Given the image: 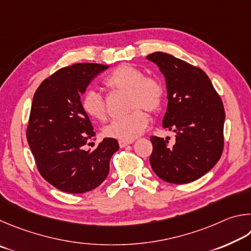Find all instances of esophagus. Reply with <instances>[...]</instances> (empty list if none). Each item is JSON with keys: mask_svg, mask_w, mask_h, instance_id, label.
I'll return each instance as SVG.
<instances>
[{"mask_svg": "<svg viewBox=\"0 0 251 251\" xmlns=\"http://www.w3.org/2000/svg\"><path fill=\"white\" fill-rule=\"evenodd\" d=\"M133 141H122V140H119V146L120 148H125L128 146V144H131Z\"/></svg>", "mask_w": 251, "mask_h": 251, "instance_id": "34e87169", "label": "esophagus"}]
</instances>
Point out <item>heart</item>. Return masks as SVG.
Wrapping results in <instances>:
<instances>
[{"mask_svg":"<svg viewBox=\"0 0 251 251\" xmlns=\"http://www.w3.org/2000/svg\"><path fill=\"white\" fill-rule=\"evenodd\" d=\"M104 87L112 92L128 95L126 103L131 111L125 118L118 119L102 129L107 138L132 141L148 126V113H156L164 100V87L159 78L144 76L142 70L132 65L119 66L104 79ZM81 107L86 114L98 121L108 117L107 101L95 90H87L82 96Z\"/></svg>","mask_w":251,"mask_h":251,"instance_id":"obj_1","label":"heart"}]
</instances>
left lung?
I'll use <instances>...</instances> for the list:
<instances>
[{"label":"left lung","instance_id":"1","mask_svg":"<svg viewBox=\"0 0 251 251\" xmlns=\"http://www.w3.org/2000/svg\"><path fill=\"white\" fill-rule=\"evenodd\" d=\"M147 59L159 66L168 88L163 128L175 142L152 135V170L168 183L186 184L203 176L221 159L225 111L221 96L204 70L166 52Z\"/></svg>","mask_w":251,"mask_h":251}]
</instances>
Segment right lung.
Returning a JSON list of instances; mask_svg holds the SVG:
<instances>
[{
    "mask_svg": "<svg viewBox=\"0 0 251 251\" xmlns=\"http://www.w3.org/2000/svg\"><path fill=\"white\" fill-rule=\"evenodd\" d=\"M108 67L91 63L63 67L43 80L34 95L26 139L35 163L44 179L70 194L98 187L119 149L112 138H104L92 151L85 148L96 133L82 110L80 94Z\"/></svg>",
    "mask_w": 251,
    "mask_h": 251,
    "instance_id": "right-lung-1",
    "label": "right lung"
}]
</instances>
